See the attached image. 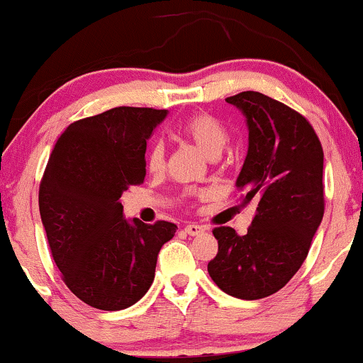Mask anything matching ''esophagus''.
Segmentation results:
<instances>
[{"instance_id": "esophagus-1", "label": "esophagus", "mask_w": 363, "mask_h": 363, "mask_svg": "<svg viewBox=\"0 0 363 363\" xmlns=\"http://www.w3.org/2000/svg\"><path fill=\"white\" fill-rule=\"evenodd\" d=\"M184 230H186V234H189V235L194 237V235L205 234L206 227H203V225H198V223H191V225H186Z\"/></svg>"}]
</instances>
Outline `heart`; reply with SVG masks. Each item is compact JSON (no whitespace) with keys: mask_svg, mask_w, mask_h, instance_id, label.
Here are the masks:
<instances>
[{"mask_svg":"<svg viewBox=\"0 0 363 363\" xmlns=\"http://www.w3.org/2000/svg\"><path fill=\"white\" fill-rule=\"evenodd\" d=\"M179 133L186 140H189L208 158L218 157L228 141L227 129L223 128V124L218 119H215L210 114L191 116L181 124ZM164 145L160 141H155L147 152V167L152 172H158L164 167Z\"/></svg>","mask_w":363,"mask_h":363,"instance_id":"b5f03b06","label":"heart"}]
</instances>
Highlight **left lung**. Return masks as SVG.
I'll return each instance as SVG.
<instances>
[{
  "label": "left lung",
  "instance_id": "8db88e82",
  "mask_svg": "<svg viewBox=\"0 0 363 363\" xmlns=\"http://www.w3.org/2000/svg\"><path fill=\"white\" fill-rule=\"evenodd\" d=\"M245 118L247 155L235 186L256 216L244 235L232 227L213 230L218 254L208 273L220 290L242 301L277 294L309 252L324 215L320 141L309 121L259 91L227 99Z\"/></svg>",
  "mask_w": 363,
  "mask_h": 363
}]
</instances>
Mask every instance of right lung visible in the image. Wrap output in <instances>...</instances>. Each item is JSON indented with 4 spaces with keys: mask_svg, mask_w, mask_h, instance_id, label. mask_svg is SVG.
Segmentation results:
<instances>
[{
    "mask_svg": "<svg viewBox=\"0 0 363 363\" xmlns=\"http://www.w3.org/2000/svg\"><path fill=\"white\" fill-rule=\"evenodd\" d=\"M167 111L114 107L77 121L54 145L39 189L49 247L68 289L101 311H121L147 294L170 222L126 218L121 196L147 174V140Z\"/></svg>",
    "mask_w": 363,
    "mask_h": 363,
    "instance_id": "add662e5",
    "label": "right lung"
}]
</instances>
